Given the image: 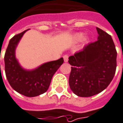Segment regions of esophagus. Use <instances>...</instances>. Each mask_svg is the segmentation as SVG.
<instances>
[{"label": "esophagus", "instance_id": "34e87169", "mask_svg": "<svg viewBox=\"0 0 123 123\" xmlns=\"http://www.w3.org/2000/svg\"><path fill=\"white\" fill-rule=\"evenodd\" d=\"M63 57V60H64V62H68V57H69L68 55H64Z\"/></svg>", "mask_w": 123, "mask_h": 123}]
</instances>
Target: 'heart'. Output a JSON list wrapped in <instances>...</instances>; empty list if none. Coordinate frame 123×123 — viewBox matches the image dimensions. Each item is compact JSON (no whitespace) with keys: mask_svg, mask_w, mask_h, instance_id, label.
<instances>
[{"mask_svg":"<svg viewBox=\"0 0 123 123\" xmlns=\"http://www.w3.org/2000/svg\"><path fill=\"white\" fill-rule=\"evenodd\" d=\"M82 38L83 41H84V43H88L89 41V37H88V36L84 37V34H83L82 33H76V34L74 35V37H73L74 41H76V42L82 40Z\"/></svg>","mask_w":123,"mask_h":123,"instance_id":"heart-1","label":"heart"}]
</instances>
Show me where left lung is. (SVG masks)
Instances as JSON below:
<instances>
[{
  "label": "left lung",
  "mask_w": 123,
  "mask_h": 123,
  "mask_svg": "<svg viewBox=\"0 0 123 123\" xmlns=\"http://www.w3.org/2000/svg\"><path fill=\"white\" fill-rule=\"evenodd\" d=\"M96 30L98 40L69 57L70 89L80 97H90L103 91L116 72L117 53L113 40L105 31L98 27Z\"/></svg>",
  "instance_id": "obj_1"
}]
</instances>
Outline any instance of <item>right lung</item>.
I'll use <instances>...</instances> for the list:
<instances>
[{"instance_id": "add662e5", "label": "right lung", "mask_w": 123, "mask_h": 123, "mask_svg": "<svg viewBox=\"0 0 123 123\" xmlns=\"http://www.w3.org/2000/svg\"><path fill=\"white\" fill-rule=\"evenodd\" d=\"M28 30V29H27ZM25 30L11 39L5 55L6 79L15 91L27 97H34L47 91L53 74L63 63V57L45 63L32 70L23 68L15 57V49Z\"/></svg>"}]
</instances>
